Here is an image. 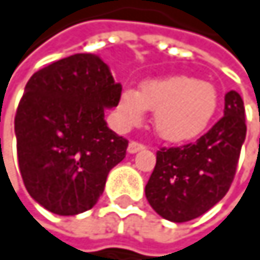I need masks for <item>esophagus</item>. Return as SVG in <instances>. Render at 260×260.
Segmentation results:
<instances>
[{
    "mask_svg": "<svg viewBox=\"0 0 260 260\" xmlns=\"http://www.w3.org/2000/svg\"><path fill=\"white\" fill-rule=\"evenodd\" d=\"M142 149H145V145L139 143V142H131V143H129V146H127V152L129 154H136V152H139Z\"/></svg>",
    "mask_w": 260,
    "mask_h": 260,
    "instance_id": "1",
    "label": "esophagus"
}]
</instances>
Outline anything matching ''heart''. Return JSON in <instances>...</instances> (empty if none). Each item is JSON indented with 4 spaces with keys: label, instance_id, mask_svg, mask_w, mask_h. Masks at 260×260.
Wrapping results in <instances>:
<instances>
[{
    "label": "heart",
    "instance_id": "b5f03b06",
    "mask_svg": "<svg viewBox=\"0 0 260 260\" xmlns=\"http://www.w3.org/2000/svg\"><path fill=\"white\" fill-rule=\"evenodd\" d=\"M154 111V127L168 142L182 143L199 137L217 109V90L203 80L174 75L143 83L140 90L124 87L117 103L123 126L142 123L145 111Z\"/></svg>",
    "mask_w": 260,
    "mask_h": 260
}]
</instances>
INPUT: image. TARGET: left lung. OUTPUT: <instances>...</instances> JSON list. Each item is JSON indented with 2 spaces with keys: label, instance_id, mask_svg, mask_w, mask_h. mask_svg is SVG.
<instances>
[{
  "label": "left lung",
  "instance_id": "obj_1",
  "mask_svg": "<svg viewBox=\"0 0 260 260\" xmlns=\"http://www.w3.org/2000/svg\"><path fill=\"white\" fill-rule=\"evenodd\" d=\"M247 136L245 108L236 90L225 94L223 117L197 142L160 148L145 194L166 220L188 222L228 192Z\"/></svg>",
  "mask_w": 260,
  "mask_h": 260
}]
</instances>
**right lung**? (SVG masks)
Returning <instances> with one entry per match:
<instances>
[{"mask_svg":"<svg viewBox=\"0 0 260 260\" xmlns=\"http://www.w3.org/2000/svg\"><path fill=\"white\" fill-rule=\"evenodd\" d=\"M121 84L97 55L75 53L35 72L15 115L18 166L27 192L58 216L95 205L127 140L108 127Z\"/></svg>","mask_w":260,"mask_h":260,"instance_id":"right-lung-1","label":"right lung"}]
</instances>
